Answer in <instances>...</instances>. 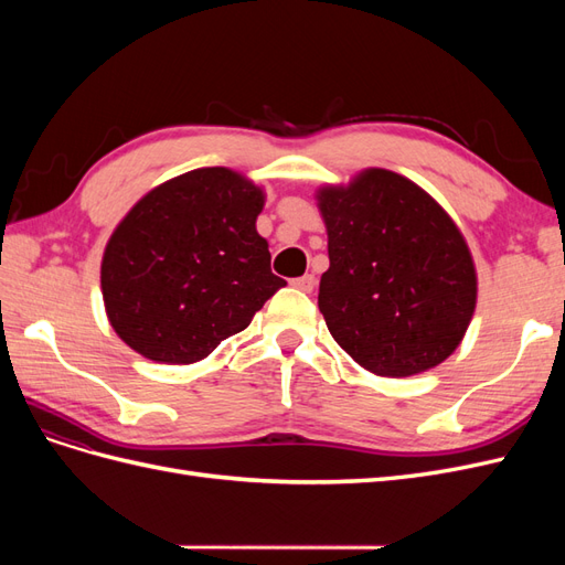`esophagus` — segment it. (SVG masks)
Masks as SVG:
<instances>
[{
  "instance_id": "1",
  "label": "esophagus",
  "mask_w": 565,
  "mask_h": 565,
  "mask_svg": "<svg viewBox=\"0 0 565 565\" xmlns=\"http://www.w3.org/2000/svg\"><path fill=\"white\" fill-rule=\"evenodd\" d=\"M292 285H295L297 289H301V292H313V287H316V276H301V278H295V280H292Z\"/></svg>"
}]
</instances>
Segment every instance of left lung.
Segmentation results:
<instances>
[{"instance_id":"obj_1","label":"left lung","mask_w":565,"mask_h":565,"mask_svg":"<svg viewBox=\"0 0 565 565\" xmlns=\"http://www.w3.org/2000/svg\"><path fill=\"white\" fill-rule=\"evenodd\" d=\"M318 200L330 254L318 309L337 344L382 377L446 361L476 309L473 262L452 218L386 169Z\"/></svg>"}]
</instances>
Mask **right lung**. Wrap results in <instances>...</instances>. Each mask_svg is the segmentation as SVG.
<instances>
[{"instance_id": "right-lung-1", "label": "right lung", "mask_w": 565, "mask_h": 565, "mask_svg": "<svg viewBox=\"0 0 565 565\" xmlns=\"http://www.w3.org/2000/svg\"><path fill=\"white\" fill-rule=\"evenodd\" d=\"M264 193L224 167L158 185L125 216L100 264L119 339L158 363H195L243 332L285 287L256 233Z\"/></svg>"}]
</instances>
